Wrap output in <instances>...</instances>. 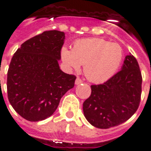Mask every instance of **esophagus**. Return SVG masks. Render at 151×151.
<instances>
[{"instance_id":"1","label":"esophagus","mask_w":151,"mask_h":151,"mask_svg":"<svg viewBox=\"0 0 151 151\" xmlns=\"http://www.w3.org/2000/svg\"><path fill=\"white\" fill-rule=\"evenodd\" d=\"M82 82V81L81 78H76V80H75L76 85H79V84H81Z\"/></svg>"}]
</instances>
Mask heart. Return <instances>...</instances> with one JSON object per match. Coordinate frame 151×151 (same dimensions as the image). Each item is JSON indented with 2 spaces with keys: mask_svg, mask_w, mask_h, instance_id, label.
Here are the masks:
<instances>
[{
  "mask_svg": "<svg viewBox=\"0 0 151 151\" xmlns=\"http://www.w3.org/2000/svg\"><path fill=\"white\" fill-rule=\"evenodd\" d=\"M60 56L67 67L78 70L81 65H84L86 78L91 82L100 83L111 78L116 72L123 53L117 43L90 38L76 41L73 50L63 47Z\"/></svg>",
  "mask_w": 151,
  "mask_h": 151,
  "instance_id": "1",
  "label": "heart"
}]
</instances>
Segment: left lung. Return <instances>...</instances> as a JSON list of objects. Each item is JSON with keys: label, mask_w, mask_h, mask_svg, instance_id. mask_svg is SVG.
<instances>
[{"label": "left lung", "mask_w": 151, "mask_h": 151, "mask_svg": "<svg viewBox=\"0 0 151 151\" xmlns=\"http://www.w3.org/2000/svg\"><path fill=\"white\" fill-rule=\"evenodd\" d=\"M142 78L136 58L125 56L121 70L99 85L83 103L86 119L99 129L117 126L129 119L139 106Z\"/></svg>", "instance_id": "8db88e82"}]
</instances>
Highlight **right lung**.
I'll return each instance as SVG.
<instances>
[{
	"label": "right lung",
	"mask_w": 151,
	"mask_h": 151,
	"mask_svg": "<svg viewBox=\"0 0 151 151\" xmlns=\"http://www.w3.org/2000/svg\"><path fill=\"white\" fill-rule=\"evenodd\" d=\"M65 39L59 31H44L22 43L12 57L7 73L9 101L29 121L52 115L60 99L74 86L76 77L60 69Z\"/></svg>",
	"instance_id": "add662e5"
}]
</instances>
